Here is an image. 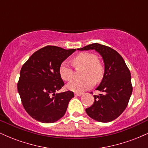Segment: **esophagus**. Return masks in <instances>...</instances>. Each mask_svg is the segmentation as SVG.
Segmentation results:
<instances>
[{
	"label": "esophagus",
	"mask_w": 148,
	"mask_h": 148,
	"mask_svg": "<svg viewBox=\"0 0 148 148\" xmlns=\"http://www.w3.org/2000/svg\"><path fill=\"white\" fill-rule=\"evenodd\" d=\"M74 95H75V96H76V97H81L83 95L82 93H79V92H76Z\"/></svg>",
	"instance_id": "1"
}]
</instances>
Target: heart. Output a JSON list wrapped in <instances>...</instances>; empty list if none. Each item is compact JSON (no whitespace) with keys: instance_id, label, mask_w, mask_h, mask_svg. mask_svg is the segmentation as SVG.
Wrapping results in <instances>:
<instances>
[{"instance_id":"obj_1","label":"heart","mask_w":148,"mask_h":148,"mask_svg":"<svg viewBox=\"0 0 148 148\" xmlns=\"http://www.w3.org/2000/svg\"><path fill=\"white\" fill-rule=\"evenodd\" d=\"M72 63L76 68H84L82 76L84 79L69 83L67 85V88L69 90L81 93L92 87L94 85L93 79L97 83L103 79L104 67L95 54L88 52L81 53L73 58ZM59 74L62 80L65 81H70L73 78L72 67L66 62L60 64Z\"/></svg>"}]
</instances>
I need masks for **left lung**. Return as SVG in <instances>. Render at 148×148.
Wrapping results in <instances>:
<instances>
[{
  "instance_id": "left-lung-1",
  "label": "left lung",
  "mask_w": 148,
  "mask_h": 148,
  "mask_svg": "<svg viewBox=\"0 0 148 148\" xmlns=\"http://www.w3.org/2000/svg\"><path fill=\"white\" fill-rule=\"evenodd\" d=\"M90 49H95L102 57L104 74L96 88L102 93L94 95V103L86 111L93 120L108 123L120 116L128 105L133 90L131 73L123 57L111 47L94 43L78 50Z\"/></svg>"
}]
</instances>
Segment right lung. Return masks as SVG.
Returning a JSON list of instances; mask_svg holds the SVG:
<instances>
[{
	"mask_svg": "<svg viewBox=\"0 0 148 148\" xmlns=\"http://www.w3.org/2000/svg\"><path fill=\"white\" fill-rule=\"evenodd\" d=\"M75 51L47 46L34 53L22 66L18 92L23 108L35 120L52 123L65 114L74 95L70 90L56 93L64 85L59 67Z\"/></svg>",
	"mask_w": 148,
	"mask_h": 148,
	"instance_id": "1",
	"label": "right lung"
}]
</instances>
